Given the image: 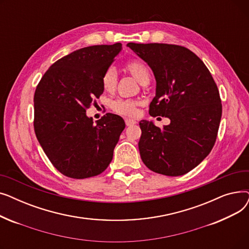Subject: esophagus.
<instances>
[{
	"label": "esophagus",
	"mask_w": 249,
	"mask_h": 249,
	"mask_svg": "<svg viewBox=\"0 0 249 249\" xmlns=\"http://www.w3.org/2000/svg\"><path fill=\"white\" fill-rule=\"evenodd\" d=\"M125 123H126V125L127 126H133V125H135L137 122L135 121V120H133V119H125Z\"/></svg>",
	"instance_id": "obj_1"
}]
</instances>
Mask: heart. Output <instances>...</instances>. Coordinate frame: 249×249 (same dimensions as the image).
<instances>
[{"mask_svg": "<svg viewBox=\"0 0 249 249\" xmlns=\"http://www.w3.org/2000/svg\"><path fill=\"white\" fill-rule=\"evenodd\" d=\"M125 70L141 85L146 81H149V71L146 65L139 60L129 61L125 65ZM117 80L118 76L116 70L113 67L108 68L102 75L103 89L106 91H109V93L113 91L117 86ZM138 105L139 102L137 100L118 98L111 102L110 107L117 114L132 117L135 116L137 113Z\"/></svg>", "mask_w": 249, "mask_h": 249, "instance_id": "b5f03b06", "label": "heart"}]
</instances>
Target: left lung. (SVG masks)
I'll return each instance as SVG.
<instances>
[{
	"instance_id": "obj_1",
	"label": "left lung",
	"mask_w": 249,
	"mask_h": 249,
	"mask_svg": "<svg viewBox=\"0 0 249 249\" xmlns=\"http://www.w3.org/2000/svg\"><path fill=\"white\" fill-rule=\"evenodd\" d=\"M127 46L149 65L155 77L149 114L171 120L162 129L152 121L139 122L141 160L154 173L185 175L200 164L215 144L222 116L217 85L204 62L184 46Z\"/></svg>"
}]
</instances>
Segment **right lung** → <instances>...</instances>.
<instances>
[{
	"label": "right lung",
	"mask_w": 249,
	"mask_h": 249,
	"mask_svg": "<svg viewBox=\"0 0 249 249\" xmlns=\"http://www.w3.org/2000/svg\"><path fill=\"white\" fill-rule=\"evenodd\" d=\"M121 49L115 43L75 50L52 64L36 88V137L50 162L69 178L98 176L112 161L124 120L107 113L95 124L86 110L103 94L102 75Z\"/></svg>",
	"instance_id": "obj_1"
}]
</instances>
